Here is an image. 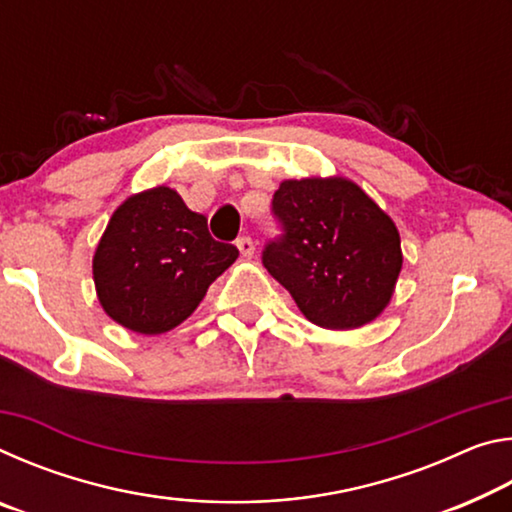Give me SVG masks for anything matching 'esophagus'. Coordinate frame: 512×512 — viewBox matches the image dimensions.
Returning a JSON list of instances; mask_svg holds the SVG:
<instances>
[{"label":"esophagus","instance_id":"obj_1","mask_svg":"<svg viewBox=\"0 0 512 512\" xmlns=\"http://www.w3.org/2000/svg\"><path fill=\"white\" fill-rule=\"evenodd\" d=\"M237 248H239L241 257H246V259H250V257L255 255V244H253V239H250V237H239L237 239Z\"/></svg>","mask_w":512,"mask_h":512}]
</instances>
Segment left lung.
<instances>
[{"instance_id":"left-lung-1","label":"left lung","mask_w":512,"mask_h":512,"mask_svg":"<svg viewBox=\"0 0 512 512\" xmlns=\"http://www.w3.org/2000/svg\"><path fill=\"white\" fill-rule=\"evenodd\" d=\"M282 237L268 241L262 262L325 329H357L393 298L402 271L400 232L348 178L284 180L273 194Z\"/></svg>"}]
</instances>
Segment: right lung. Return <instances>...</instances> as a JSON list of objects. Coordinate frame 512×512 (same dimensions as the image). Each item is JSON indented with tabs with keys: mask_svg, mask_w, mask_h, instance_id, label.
Segmentation results:
<instances>
[{
	"mask_svg": "<svg viewBox=\"0 0 512 512\" xmlns=\"http://www.w3.org/2000/svg\"><path fill=\"white\" fill-rule=\"evenodd\" d=\"M237 257L235 246L212 239L203 214L160 185L112 212L92 275L103 311L131 332L153 336L192 316Z\"/></svg>",
	"mask_w": 512,
	"mask_h": 512,
	"instance_id": "add662e5",
	"label": "right lung"
}]
</instances>
